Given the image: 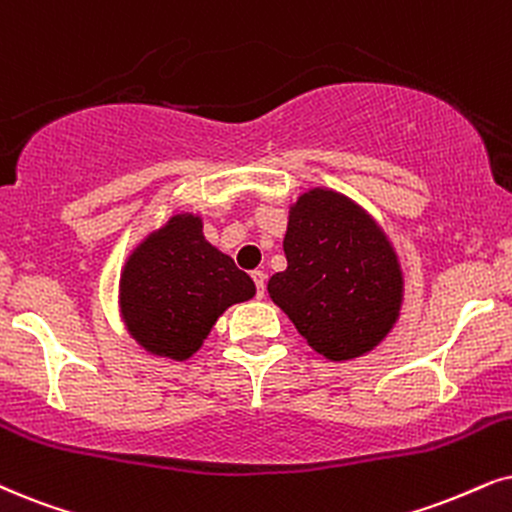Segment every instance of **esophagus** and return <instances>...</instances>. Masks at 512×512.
Here are the masks:
<instances>
[{
    "mask_svg": "<svg viewBox=\"0 0 512 512\" xmlns=\"http://www.w3.org/2000/svg\"><path fill=\"white\" fill-rule=\"evenodd\" d=\"M252 281H255V288H257V297H264V290H267V274L264 271H252Z\"/></svg>",
    "mask_w": 512,
    "mask_h": 512,
    "instance_id": "1",
    "label": "esophagus"
}]
</instances>
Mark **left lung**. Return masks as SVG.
Segmentation results:
<instances>
[{"label": "left lung", "instance_id": "8db88e82", "mask_svg": "<svg viewBox=\"0 0 512 512\" xmlns=\"http://www.w3.org/2000/svg\"><path fill=\"white\" fill-rule=\"evenodd\" d=\"M288 267L269 297L314 352L345 361L371 352L399 319L404 278L397 252L373 217L328 189L290 205L283 238Z\"/></svg>", "mask_w": 512, "mask_h": 512}]
</instances>
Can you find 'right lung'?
I'll return each mask as SVG.
<instances>
[{
	"label": "right lung",
	"mask_w": 512,
	"mask_h": 512,
	"mask_svg": "<svg viewBox=\"0 0 512 512\" xmlns=\"http://www.w3.org/2000/svg\"><path fill=\"white\" fill-rule=\"evenodd\" d=\"M255 283L203 236V219L174 215L146 236L120 274V314L146 352L174 361L196 354L231 304Z\"/></svg>",
	"instance_id": "add662e5"
}]
</instances>
